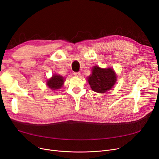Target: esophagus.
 I'll use <instances>...</instances> for the list:
<instances>
[{
	"label": "esophagus",
	"mask_w": 159,
	"mask_h": 159,
	"mask_svg": "<svg viewBox=\"0 0 159 159\" xmlns=\"http://www.w3.org/2000/svg\"><path fill=\"white\" fill-rule=\"evenodd\" d=\"M74 75H75V76H80L81 74H80V72L78 71V72H74Z\"/></svg>",
	"instance_id": "esophagus-1"
}]
</instances>
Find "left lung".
<instances>
[{
    "label": "left lung",
    "mask_w": 159,
    "mask_h": 159,
    "mask_svg": "<svg viewBox=\"0 0 159 159\" xmlns=\"http://www.w3.org/2000/svg\"><path fill=\"white\" fill-rule=\"evenodd\" d=\"M116 78V75L113 69H103L95 66L93 68L92 74L88 77V82L93 91L104 93L111 89L115 84Z\"/></svg>",
    "instance_id": "obj_1"
}]
</instances>
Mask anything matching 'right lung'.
Wrapping results in <instances>:
<instances>
[{
  "label": "right lung",
  "instance_id": "right-lung-1",
  "mask_svg": "<svg viewBox=\"0 0 159 159\" xmlns=\"http://www.w3.org/2000/svg\"><path fill=\"white\" fill-rule=\"evenodd\" d=\"M64 78L60 75H54L52 78L47 81V85L53 89L56 90L60 89L64 84Z\"/></svg>",
  "mask_w": 159,
  "mask_h": 159
}]
</instances>
